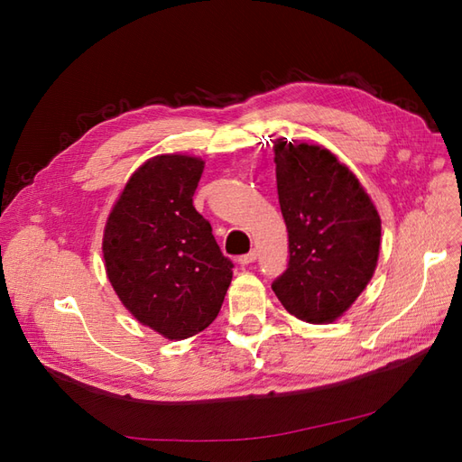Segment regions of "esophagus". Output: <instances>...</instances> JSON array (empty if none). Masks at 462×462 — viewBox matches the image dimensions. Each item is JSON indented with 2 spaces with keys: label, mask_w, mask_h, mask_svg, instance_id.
I'll use <instances>...</instances> for the list:
<instances>
[{
  "label": "esophagus",
  "mask_w": 462,
  "mask_h": 462,
  "mask_svg": "<svg viewBox=\"0 0 462 462\" xmlns=\"http://www.w3.org/2000/svg\"><path fill=\"white\" fill-rule=\"evenodd\" d=\"M256 258H258V253H256V250H250L248 254L239 256V263H241V265H248V263H253Z\"/></svg>",
  "instance_id": "obj_1"
}]
</instances>
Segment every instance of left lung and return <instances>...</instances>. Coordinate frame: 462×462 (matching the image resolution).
Returning a JSON list of instances; mask_svg holds the SVG:
<instances>
[{"label":"left lung","mask_w":462,"mask_h":462,"mask_svg":"<svg viewBox=\"0 0 462 462\" xmlns=\"http://www.w3.org/2000/svg\"><path fill=\"white\" fill-rule=\"evenodd\" d=\"M273 152L289 263L272 289L289 314L331 324L375 272L380 214L356 175L328 148L279 138Z\"/></svg>","instance_id":"left-lung-1"}]
</instances>
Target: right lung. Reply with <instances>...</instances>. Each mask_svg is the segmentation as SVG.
Listing matches in <instances>:
<instances>
[{"mask_svg":"<svg viewBox=\"0 0 462 462\" xmlns=\"http://www.w3.org/2000/svg\"><path fill=\"white\" fill-rule=\"evenodd\" d=\"M200 158L163 153L131 175L104 229L111 287L143 326L167 339L206 329L231 285L233 262L192 206Z\"/></svg>","mask_w":462,"mask_h":462,"instance_id":"right-lung-1","label":"right lung"}]
</instances>
